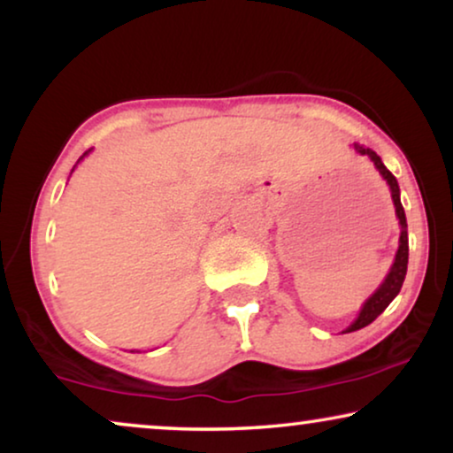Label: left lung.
<instances>
[{
    "label": "left lung",
    "instance_id": "1",
    "mask_svg": "<svg viewBox=\"0 0 453 453\" xmlns=\"http://www.w3.org/2000/svg\"><path fill=\"white\" fill-rule=\"evenodd\" d=\"M355 150L358 154H363V157H369L371 163L375 165V169L380 171V175L386 179L388 185H389V191H392V200H394V206H395V216H398L400 220V247H398V253H395V259H394V265L392 270H389V274L386 276V280L381 282V287L375 290L373 295L369 296L367 301H365V305L361 309V313H358V318L352 321V324L346 327L344 332H357L361 330V327L369 326L371 321H373L377 315L383 313V309H386L389 303L395 299V295L400 293L402 288V282H404L406 278V268H408V231H406V214H404V208H402V202H400V188H398V181H395V177L392 175L386 169V165L381 163V158L377 157V154L371 150V148H365L361 144H355Z\"/></svg>",
    "mask_w": 453,
    "mask_h": 453
}]
</instances>
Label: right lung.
Instances as JSON below:
<instances>
[{
	"label": "right lung",
	"instance_id": "right-lung-1",
	"mask_svg": "<svg viewBox=\"0 0 453 453\" xmlns=\"http://www.w3.org/2000/svg\"><path fill=\"white\" fill-rule=\"evenodd\" d=\"M86 154H88V152H84V157H86ZM84 157H80V160H82V158H84ZM80 160H78V163H80Z\"/></svg>",
	"mask_w": 453,
	"mask_h": 453
}]
</instances>
